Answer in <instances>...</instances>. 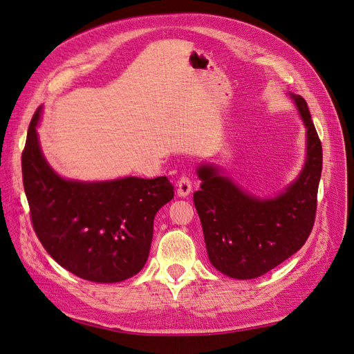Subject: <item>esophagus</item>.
Instances as JSON below:
<instances>
[{
    "mask_svg": "<svg viewBox=\"0 0 354 354\" xmlns=\"http://www.w3.org/2000/svg\"><path fill=\"white\" fill-rule=\"evenodd\" d=\"M192 192V180L189 176H181L177 181V195L185 198Z\"/></svg>",
    "mask_w": 354,
    "mask_h": 354,
    "instance_id": "esophagus-1",
    "label": "esophagus"
}]
</instances>
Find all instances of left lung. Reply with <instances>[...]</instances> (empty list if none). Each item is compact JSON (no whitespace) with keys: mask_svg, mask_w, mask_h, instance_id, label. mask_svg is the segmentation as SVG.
<instances>
[{"mask_svg":"<svg viewBox=\"0 0 354 354\" xmlns=\"http://www.w3.org/2000/svg\"><path fill=\"white\" fill-rule=\"evenodd\" d=\"M307 128V158L301 173L270 199L246 194L214 165H201V190L194 202L211 264L233 279H254L274 269L312 233L322 173V143L306 100L291 94Z\"/></svg>","mask_w":354,"mask_h":354,"instance_id":"8db88e82","label":"left lung"}]
</instances>
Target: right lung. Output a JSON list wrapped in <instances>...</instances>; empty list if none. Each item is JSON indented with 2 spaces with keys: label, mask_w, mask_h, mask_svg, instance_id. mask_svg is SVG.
<instances>
[{
  "label": "right lung",
  "mask_w": 354,
  "mask_h": 354,
  "mask_svg": "<svg viewBox=\"0 0 354 354\" xmlns=\"http://www.w3.org/2000/svg\"><path fill=\"white\" fill-rule=\"evenodd\" d=\"M32 116L22 153L24 187L39 242L62 267L85 281L113 283L143 269L153 218L174 198L164 177L111 181L62 178L41 152Z\"/></svg>",
  "instance_id": "obj_1"
}]
</instances>
